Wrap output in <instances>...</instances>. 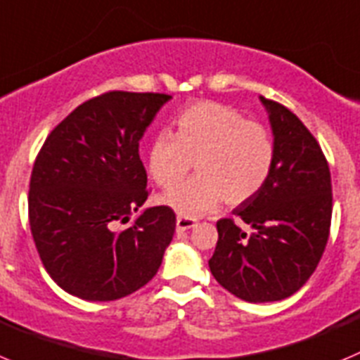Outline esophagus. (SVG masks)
<instances>
[{"mask_svg":"<svg viewBox=\"0 0 360 360\" xmlns=\"http://www.w3.org/2000/svg\"><path fill=\"white\" fill-rule=\"evenodd\" d=\"M176 226H177V231H186V229L195 228L197 219H192V217H186V215H177Z\"/></svg>","mask_w":360,"mask_h":360,"instance_id":"1","label":"esophagus"}]
</instances>
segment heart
<instances>
[{
    "mask_svg": "<svg viewBox=\"0 0 360 360\" xmlns=\"http://www.w3.org/2000/svg\"><path fill=\"white\" fill-rule=\"evenodd\" d=\"M276 147L271 132L242 112L217 102L188 105L176 131L161 132L148 148V172L161 188L179 183L193 168L199 176L168 190L161 200L181 215L195 217L248 202L271 177Z\"/></svg>",
    "mask_w": 360,
    "mask_h": 360,
    "instance_id": "1",
    "label": "heart"
}]
</instances>
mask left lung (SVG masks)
<instances>
[{"label": "left lung", "instance_id": "1", "mask_svg": "<svg viewBox=\"0 0 360 360\" xmlns=\"http://www.w3.org/2000/svg\"><path fill=\"white\" fill-rule=\"evenodd\" d=\"M274 132L271 177L217 222L210 271L226 290L251 303L280 301L307 283L325 252L332 222V179L321 147L301 120L262 96Z\"/></svg>", "mask_w": 360, "mask_h": 360}]
</instances>
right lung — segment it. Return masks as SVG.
Wrapping results in <instances>:
<instances>
[{
    "label": "right lung",
    "mask_w": 360,
    "mask_h": 360,
    "mask_svg": "<svg viewBox=\"0 0 360 360\" xmlns=\"http://www.w3.org/2000/svg\"><path fill=\"white\" fill-rule=\"evenodd\" d=\"M165 93L108 91L80 103L48 134L35 158L28 220L35 248L60 289L112 301L141 289L176 231L170 206H154L127 228L150 195L140 140Z\"/></svg>",
    "instance_id": "right-lung-1"
}]
</instances>
